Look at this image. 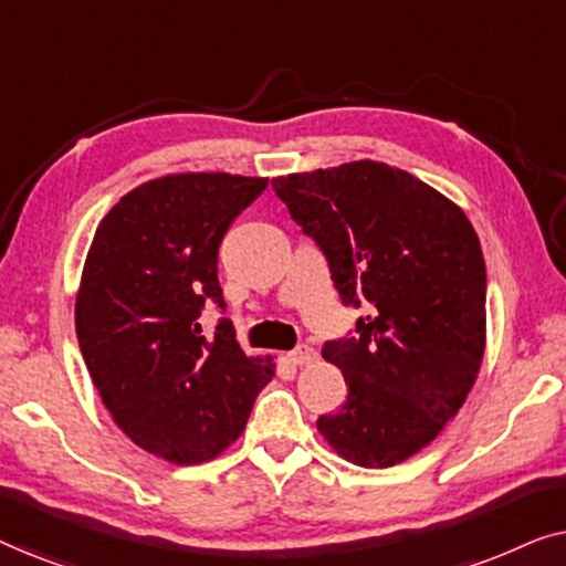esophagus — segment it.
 <instances>
[{
	"label": "esophagus",
	"mask_w": 566,
	"mask_h": 566,
	"mask_svg": "<svg viewBox=\"0 0 566 566\" xmlns=\"http://www.w3.org/2000/svg\"><path fill=\"white\" fill-rule=\"evenodd\" d=\"M289 360L293 363V366H308V363L316 360V350L308 345H298L296 350L289 353Z\"/></svg>",
	"instance_id": "1"
}]
</instances>
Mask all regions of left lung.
<instances>
[{"instance_id": "obj_1", "label": "left lung", "mask_w": 566, "mask_h": 566, "mask_svg": "<svg viewBox=\"0 0 566 566\" xmlns=\"http://www.w3.org/2000/svg\"><path fill=\"white\" fill-rule=\"evenodd\" d=\"M275 196L319 244L347 306L368 301L350 337L324 343L345 405L316 430L366 469L422 451L476 381L486 343V268L467 213L384 161L275 177Z\"/></svg>"}]
</instances>
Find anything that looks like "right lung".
<instances>
[{
	"mask_svg": "<svg viewBox=\"0 0 566 566\" xmlns=\"http://www.w3.org/2000/svg\"><path fill=\"white\" fill-rule=\"evenodd\" d=\"M268 177L167 175L115 203L92 239L76 293V339L113 420L177 467L211 461L242 436L273 358H250L223 308L219 247Z\"/></svg>",
	"mask_w": 566,
	"mask_h": 566,
	"instance_id": "obj_1",
	"label": "right lung"
}]
</instances>
